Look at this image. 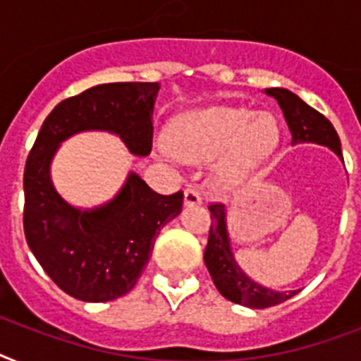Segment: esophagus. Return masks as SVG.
Instances as JSON below:
<instances>
[{"label":"esophagus","mask_w":361,"mask_h":361,"mask_svg":"<svg viewBox=\"0 0 361 361\" xmlns=\"http://www.w3.org/2000/svg\"><path fill=\"white\" fill-rule=\"evenodd\" d=\"M183 202H185V206H198V204H202V195L197 187L189 185L183 192Z\"/></svg>","instance_id":"obj_1"}]
</instances>
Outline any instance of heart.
I'll return each instance as SVG.
<instances>
[{
    "instance_id": "b5f03b06",
    "label": "heart",
    "mask_w": 361,
    "mask_h": 361,
    "mask_svg": "<svg viewBox=\"0 0 361 361\" xmlns=\"http://www.w3.org/2000/svg\"><path fill=\"white\" fill-rule=\"evenodd\" d=\"M279 121L269 112L209 106L183 116L172 133V149L183 161L206 163L219 157L223 183H240L275 153Z\"/></svg>"
}]
</instances>
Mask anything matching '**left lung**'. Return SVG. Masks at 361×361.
Listing matches in <instances>:
<instances>
[{"mask_svg": "<svg viewBox=\"0 0 361 361\" xmlns=\"http://www.w3.org/2000/svg\"><path fill=\"white\" fill-rule=\"evenodd\" d=\"M266 95L274 97L279 103L286 125L290 129L292 146L311 142L319 146L330 147L337 157L343 161L341 140L337 136L334 125L326 120L324 116L311 109L307 103H303L296 93L288 92L285 87H268ZM212 228L206 251H204V262L208 268L212 279H214L221 296L234 303L245 305L251 309H266L286 302L288 298L298 294L300 290L279 292L271 290L268 286L260 285L240 268V264L234 258L226 226V208L223 204H212Z\"/></svg>", "mask_w": 361, "mask_h": 361, "instance_id": "8db88e82", "label": "left lung"}]
</instances>
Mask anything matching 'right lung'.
I'll return each mask as SVG.
<instances>
[{"label":"right lung","mask_w":361,"mask_h":361,"mask_svg":"<svg viewBox=\"0 0 361 361\" xmlns=\"http://www.w3.org/2000/svg\"><path fill=\"white\" fill-rule=\"evenodd\" d=\"M159 90V82L90 87L48 114L31 147L24 170L25 240L48 277L76 300L125 296L146 268L161 228L180 215L183 192L159 195L129 172L112 200L76 208L54 187L52 159L61 142L86 130L112 133L133 155H149Z\"/></svg>","instance_id":"right-lung-1"}]
</instances>
